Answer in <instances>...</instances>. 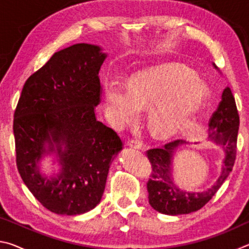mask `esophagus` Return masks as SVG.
I'll return each mask as SVG.
<instances>
[{"instance_id": "obj_1", "label": "esophagus", "mask_w": 249, "mask_h": 249, "mask_svg": "<svg viewBox=\"0 0 249 249\" xmlns=\"http://www.w3.org/2000/svg\"><path fill=\"white\" fill-rule=\"evenodd\" d=\"M127 146L130 147V148H135V149H142V144L140 142L135 141V140H130L127 142Z\"/></svg>"}]
</instances>
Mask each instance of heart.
<instances>
[{"instance_id":"heart-1","label":"heart","mask_w":249,"mask_h":249,"mask_svg":"<svg viewBox=\"0 0 249 249\" xmlns=\"http://www.w3.org/2000/svg\"><path fill=\"white\" fill-rule=\"evenodd\" d=\"M111 123L125 127L146 108L149 129L159 137L197 128L196 116L204 101V88L191 72L176 66H161L135 74L127 87L119 81L104 86Z\"/></svg>"}]
</instances>
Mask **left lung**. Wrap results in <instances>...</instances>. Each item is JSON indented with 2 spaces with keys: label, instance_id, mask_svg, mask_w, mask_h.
I'll use <instances>...</instances> for the list:
<instances>
[{
  "label": "left lung",
  "instance_id": "left-lung-1",
  "mask_svg": "<svg viewBox=\"0 0 249 249\" xmlns=\"http://www.w3.org/2000/svg\"><path fill=\"white\" fill-rule=\"evenodd\" d=\"M213 66H216L213 64ZM239 116L235 99L229 87L222 93L221 102L209 123V140L221 145L225 153L221 176L215 184L203 192H190L177 187L172 178V159L177 149L187 144L183 140L168 142L161 148L147 151L151 163V177L147 182L149 204L154 210L167 215L189 214L200 210L208 203L221 188L233 169L236 158V142Z\"/></svg>",
  "mask_w": 249,
  "mask_h": 249
}]
</instances>
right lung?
<instances>
[{"label": "right lung", "mask_w": 249, "mask_h": 249, "mask_svg": "<svg viewBox=\"0 0 249 249\" xmlns=\"http://www.w3.org/2000/svg\"><path fill=\"white\" fill-rule=\"evenodd\" d=\"M107 54L75 44L53 54L25 82L14 113L16 165L46 209L62 215L89 212L102 199L109 166L123 148L114 130L96 120L99 71ZM56 154L61 169L46 176L39 165Z\"/></svg>", "instance_id": "obj_1"}]
</instances>
